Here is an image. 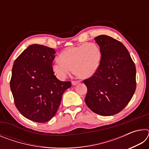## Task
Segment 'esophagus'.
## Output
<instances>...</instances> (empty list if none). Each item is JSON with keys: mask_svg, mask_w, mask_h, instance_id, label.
<instances>
[{"mask_svg": "<svg viewBox=\"0 0 149 149\" xmlns=\"http://www.w3.org/2000/svg\"><path fill=\"white\" fill-rule=\"evenodd\" d=\"M79 83V81H73L72 82V84L73 85H76L77 84H78Z\"/></svg>", "mask_w": 149, "mask_h": 149, "instance_id": "1", "label": "esophagus"}]
</instances>
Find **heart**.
I'll list each match as a JSON object with an SVG mask.
<instances>
[{"label": "heart", "instance_id": "heart-1", "mask_svg": "<svg viewBox=\"0 0 149 149\" xmlns=\"http://www.w3.org/2000/svg\"><path fill=\"white\" fill-rule=\"evenodd\" d=\"M102 60V52L99 45L87 42L68 47L59 55V60L52 64V70L57 77L64 80L72 72L82 78H89L99 70Z\"/></svg>", "mask_w": 149, "mask_h": 149}]
</instances>
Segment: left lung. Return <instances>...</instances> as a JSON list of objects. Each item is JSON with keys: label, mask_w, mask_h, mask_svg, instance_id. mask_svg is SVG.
I'll return each mask as SVG.
<instances>
[{"label": "left lung", "mask_w": 149, "mask_h": 149, "mask_svg": "<svg viewBox=\"0 0 149 149\" xmlns=\"http://www.w3.org/2000/svg\"><path fill=\"white\" fill-rule=\"evenodd\" d=\"M94 39L102 60L95 74L84 81L87 88L85 102L96 114L114 115L127 106L135 91V65L121 42L105 35Z\"/></svg>", "instance_id": "left-lung-1"}]
</instances>
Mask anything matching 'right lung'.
<instances>
[{
  "label": "right lung",
  "mask_w": 149,
  "mask_h": 149,
  "mask_svg": "<svg viewBox=\"0 0 149 149\" xmlns=\"http://www.w3.org/2000/svg\"><path fill=\"white\" fill-rule=\"evenodd\" d=\"M55 53L44 45H29L12 67L10 85L15 105L24 117L35 122L52 119L65 91L72 85L54 75L52 63Z\"/></svg>",
  "instance_id": "obj_1"
}]
</instances>
